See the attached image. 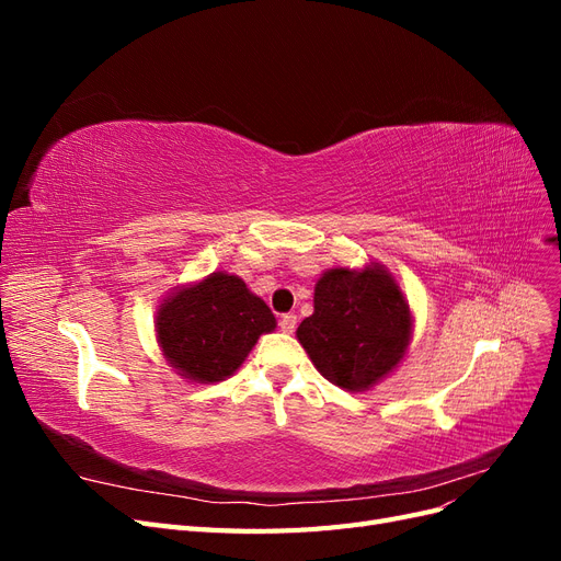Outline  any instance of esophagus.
Returning a JSON list of instances; mask_svg holds the SVG:
<instances>
[{
    "label": "esophagus",
    "instance_id": "1",
    "mask_svg": "<svg viewBox=\"0 0 561 561\" xmlns=\"http://www.w3.org/2000/svg\"><path fill=\"white\" fill-rule=\"evenodd\" d=\"M278 325H280V330H283V332L293 334V332H295V328H297V316H295V313H283Z\"/></svg>",
    "mask_w": 561,
    "mask_h": 561
}]
</instances>
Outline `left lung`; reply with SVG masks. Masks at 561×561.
Returning a JSON list of instances; mask_svg holds the SVG:
<instances>
[{"instance_id": "left-lung-1", "label": "left lung", "mask_w": 561, "mask_h": 561, "mask_svg": "<svg viewBox=\"0 0 561 561\" xmlns=\"http://www.w3.org/2000/svg\"><path fill=\"white\" fill-rule=\"evenodd\" d=\"M410 334V304L377 264L325 271L316 283L313 316L297 328L320 375L346 390H365L386 377L402 360Z\"/></svg>"}]
</instances>
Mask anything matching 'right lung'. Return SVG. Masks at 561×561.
Listing matches in <instances>:
<instances>
[{
	"label": "right lung",
	"instance_id": "obj_1",
	"mask_svg": "<svg viewBox=\"0 0 561 561\" xmlns=\"http://www.w3.org/2000/svg\"><path fill=\"white\" fill-rule=\"evenodd\" d=\"M274 328L276 318L266 304L239 276L222 271L168 297L157 316L168 363L201 383L233 375L260 334Z\"/></svg>",
	"mask_w": 561,
	"mask_h": 561
}]
</instances>
